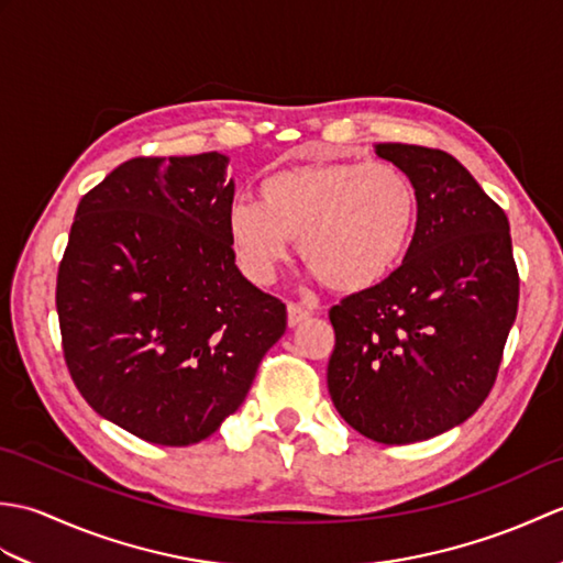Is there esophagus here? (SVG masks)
<instances>
[{
  "label": "esophagus",
  "mask_w": 563,
  "mask_h": 563,
  "mask_svg": "<svg viewBox=\"0 0 563 563\" xmlns=\"http://www.w3.org/2000/svg\"><path fill=\"white\" fill-rule=\"evenodd\" d=\"M305 319H309V309H305L302 305L290 302V305H288V324H290V327H297V324H302Z\"/></svg>",
  "instance_id": "34e87169"
}]
</instances>
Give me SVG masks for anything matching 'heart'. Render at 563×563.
I'll list each match as a JSON object with an SVG mask.
<instances>
[{"label": "heart", "mask_w": 563, "mask_h": 563, "mask_svg": "<svg viewBox=\"0 0 563 563\" xmlns=\"http://www.w3.org/2000/svg\"><path fill=\"white\" fill-rule=\"evenodd\" d=\"M258 196L227 210L230 246L258 285L300 239L305 266L329 290L365 292L401 266L421 214L411 178L382 162H300L263 178Z\"/></svg>", "instance_id": "heart-1"}]
</instances>
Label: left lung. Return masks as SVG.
Wrapping results in <instances>:
<instances>
[{"instance_id": "8db88e82", "label": "left lung", "mask_w": 563, "mask_h": 563, "mask_svg": "<svg viewBox=\"0 0 563 563\" xmlns=\"http://www.w3.org/2000/svg\"><path fill=\"white\" fill-rule=\"evenodd\" d=\"M377 154L411 178L421 214L401 266L331 307L327 382L357 433L409 445L464 423L486 401L518 314L520 275L504 208L452 154L401 142Z\"/></svg>"}]
</instances>
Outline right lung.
I'll use <instances>...</instances> for the list:
<instances>
[{"label":"right lung","instance_id":"1","mask_svg":"<svg viewBox=\"0 0 563 563\" xmlns=\"http://www.w3.org/2000/svg\"><path fill=\"white\" fill-rule=\"evenodd\" d=\"M227 162H123L79 200L59 261L71 382L99 416L154 445L212 435L288 327L285 305L234 263Z\"/></svg>","mask_w":563,"mask_h":563}]
</instances>
